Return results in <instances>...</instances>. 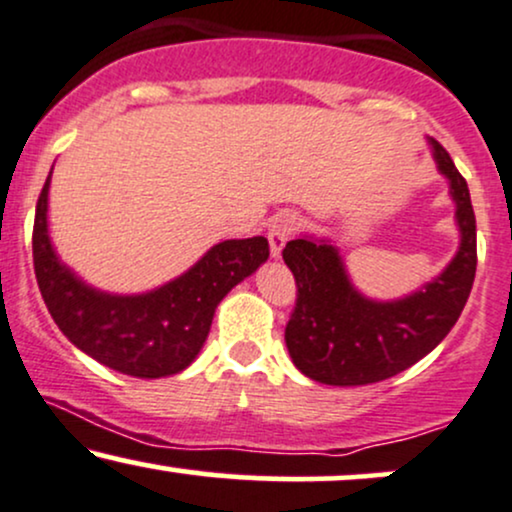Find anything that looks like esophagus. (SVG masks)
Instances as JSON below:
<instances>
[{
  "instance_id": "1",
  "label": "esophagus",
  "mask_w": 512,
  "mask_h": 512,
  "mask_svg": "<svg viewBox=\"0 0 512 512\" xmlns=\"http://www.w3.org/2000/svg\"><path fill=\"white\" fill-rule=\"evenodd\" d=\"M297 230V215L292 213H280L278 218L268 225V244H270V256L280 258L285 244L290 242V237Z\"/></svg>"
}]
</instances>
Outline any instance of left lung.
<instances>
[{"instance_id":"1","label":"left lung","mask_w":512,"mask_h":512,"mask_svg":"<svg viewBox=\"0 0 512 512\" xmlns=\"http://www.w3.org/2000/svg\"><path fill=\"white\" fill-rule=\"evenodd\" d=\"M426 143L448 182L460 232L458 251L436 278L402 297L374 299L354 285L333 239L302 234L282 251L299 290L287 352L311 381L342 388L386 381L434 350L465 309L477 273L470 189L446 148L429 136Z\"/></svg>"}]
</instances>
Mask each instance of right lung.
I'll return each instance as SVG.
<instances>
[{"label":"right lung","mask_w":512,"mask_h":512,"mask_svg":"<svg viewBox=\"0 0 512 512\" xmlns=\"http://www.w3.org/2000/svg\"><path fill=\"white\" fill-rule=\"evenodd\" d=\"M50 182L52 170L33 225L40 294L71 345L119 374L162 378L184 371L201 352L225 294L268 261L266 237L225 239L165 285L138 294L105 292L66 266L54 249L47 218Z\"/></svg>","instance_id":"1"}]
</instances>
